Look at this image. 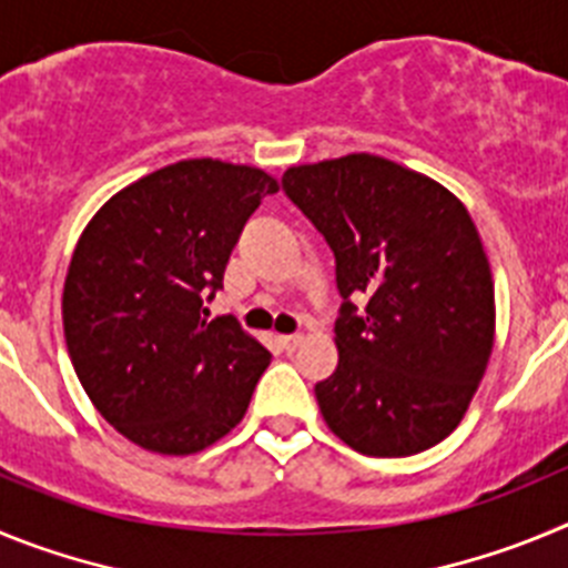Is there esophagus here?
Masks as SVG:
<instances>
[{
	"label": "esophagus",
	"instance_id": "obj_1",
	"mask_svg": "<svg viewBox=\"0 0 568 568\" xmlns=\"http://www.w3.org/2000/svg\"><path fill=\"white\" fill-rule=\"evenodd\" d=\"M280 345H283L285 351H296V347L303 345V334H285V336H280Z\"/></svg>",
	"mask_w": 568,
	"mask_h": 568
}]
</instances>
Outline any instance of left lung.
Here are the masks:
<instances>
[{
	"label": "left lung",
	"mask_w": 568,
	"mask_h": 568,
	"mask_svg": "<svg viewBox=\"0 0 568 568\" xmlns=\"http://www.w3.org/2000/svg\"><path fill=\"white\" fill-rule=\"evenodd\" d=\"M283 189L336 260L339 362L314 387L331 433L379 458L444 442L495 345L493 272L467 206L371 152L291 166ZM351 295L368 296L362 317Z\"/></svg>",
	"instance_id": "1"
}]
</instances>
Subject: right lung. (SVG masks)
I'll use <instances>...</instances> for the list:
<instances>
[{"label": "right lung", "mask_w": 568, "mask_h": 568, "mask_svg": "<svg viewBox=\"0 0 568 568\" xmlns=\"http://www.w3.org/2000/svg\"><path fill=\"white\" fill-rule=\"evenodd\" d=\"M277 178L189 158L138 178L87 223L70 260L61 320L95 410L158 456L212 447L246 416L272 354L206 294Z\"/></svg>", "instance_id": "obj_1"}]
</instances>
